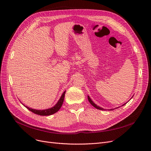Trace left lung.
Listing matches in <instances>:
<instances>
[{
	"label": "left lung",
	"mask_w": 151,
	"mask_h": 151,
	"mask_svg": "<svg viewBox=\"0 0 151 151\" xmlns=\"http://www.w3.org/2000/svg\"><path fill=\"white\" fill-rule=\"evenodd\" d=\"M88 100H89V103H90L91 104H92L94 108H96V109H100V110H104V109H103V108H101V107H99V106H97V105L96 104H95V103L92 101V100L91 99V98H89V96H88ZM125 104H126V103H125V104H123V105H125ZM110 110H111V109H110ZM111 110H112V109H111Z\"/></svg>",
	"instance_id": "left-lung-1"
}]
</instances>
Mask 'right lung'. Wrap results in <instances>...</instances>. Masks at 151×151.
Wrapping results in <instances>:
<instances>
[{"label": "right lung", "instance_id": "obj_1", "mask_svg": "<svg viewBox=\"0 0 151 151\" xmlns=\"http://www.w3.org/2000/svg\"><path fill=\"white\" fill-rule=\"evenodd\" d=\"M65 94V91L63 92L61 98H60V99H59L58 103L55 104V106H54L53 107L47 109H44V110H36V109H34L28 108V106H24H24L26 108H28L29 111L36 114V115H42V116H48L50 115H52V114L55 113L56 112H57L59 110V109H60V108H61L62 105L63 104V99H64Z\"/></svg>", "mask_w": 151, "mask_h": 151}]
</instances>
